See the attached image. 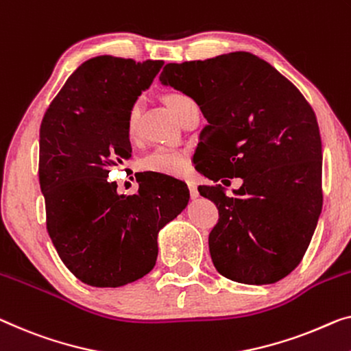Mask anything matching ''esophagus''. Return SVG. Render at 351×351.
I'll return each instance as SVG.
<instances>
[{"label":"esophagus","instance_id":"34e87169","mask_svg":"<svg viewBox=\"0 0 351 351\" xmlns=\"http://www.w3.org/2000/svg\"><path fill=\"white\" fill-rule=\"evenodd\" d=\"M187 189H189V193H191L192 198L198 197V187H197L195 182H191V181L187 182Z\"/></svg>","mask_w":351,"mask_h":351}]
</instances>
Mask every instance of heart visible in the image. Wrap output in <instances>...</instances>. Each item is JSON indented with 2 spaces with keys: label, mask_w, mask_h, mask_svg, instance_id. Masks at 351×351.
I'll list each match as a JSON object with an SVG mask.
<instances>
[{
  "label": "heart",
  "mask_w": 351,
  "mask_h": 351,
  "mask_svg": "<svg viewBox=\"0 0 351 351\" xmlns=\"http://www.w3.org/2000/svg\"><path fill=\"white\" fill-rule=\"evenodd\" d=\"M187 96L181 93H171L167 96V104L170 108H173L181 99ZM140 117V102L135 101L130 106L125 118V129H128L129 137H134L137 132ZM187 162H189V154L184 148H176V146H158L151 153L140 160V167L146 171H156L160 175H181L187 169Z\"/></svg>",
  "instance_id": "1"
}]
</instances>
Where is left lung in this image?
Here are the masks:
<instances>
[{
  "instance_id": "obj_1",
  "label": "left lung",
  "mask_w": 351,
  "mask_h": 351,
  "mask_svg": "<svg viewBox=\"0 0 351 351\" xmlns=\"http://www.w3.org/2000/svg\"><path fill=\"white\" fill-rule=\"evenodd\" d=\"M164 85L192 97L208 125L195 169L213 186L200 195L219 209L209 233L216 269L230 280L266 285L301 263L323 206L322 138L309 102L265 60L234 51L165 64ZM243 178L228 197L217 185Z\"/></svg>"
}]
</instances>
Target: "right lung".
I'll return each instance as SVG.
<instances>
[{
    "mask_svg": "<svg viewBox=\"0 0 351 351\" xmlns=\"http://www.w3.org/2000/svg\"><path fill=\"white\" fill-rule=\"evenodd\" d=\"M164 61L96 56L67 78L42 118L39 184L47 232L62 263L93 287H121L148 274L158 233L186 208V184L167 175L118 195L107 178L128 159L125 118Z\"/></svg>",
    "mask_w": 351,
    "mask_h": 351,
    "instance_id": "add662e5",
    "label": "right lung"
}]
</instances>
